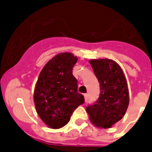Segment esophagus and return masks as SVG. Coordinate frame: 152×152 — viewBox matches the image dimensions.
I'll list each match as a JSON object with an SVG mask.
<instances>
[{
  "instance_id": "1",
  "label": "esophagus",
  "mask_w": 152,
  "mask_h": 152,
  "mask_svg": "<svg viewBox=\"0 0 152 152\" xmlns=\"http://www.w3.org/2000/svg\"><path fill=\"white\" fill-rule=\"evenodd\" d=\"M83 96H84V99L85 100L88 99V94H84V95H83Z\"/></svg>"
}]
</instances>
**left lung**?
<instances>
[{
	"mask_svg": "<svg viewBox=\"0 0 152 152\" xmlns=\"http://www.w3.org/2000/svg\"><path fill=\"white\" fill-rule=\"evenodd\" d=\"M100 85V95L95 104L86 111L93 125L110 129L126 113L129 93L125 74L120 65L110 59L89 61Z\"/></svg>",
	"mask_w": 152,
	"mask_h": 152,
	"instance_id": "obj_1",
	"label": "left lung"
}]
</instances>
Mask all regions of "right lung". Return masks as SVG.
<instances>
[{
	"mask_svg": "<svg viewBox=\"0 0 152 152\" xmlns=\"http://www.w3.org/2000/svg\"><path fill=\"white\" fill-rule=\"evenodd\" d=\"M77 60L71 53H60L39 74L34 91V106L40 118L51 129L64 126L72 112L84 102L72 71Z\"/></svg>",
	"mask_w": 152,
	"mask_h": 152,
	"instance_id": "add662e5",
	"label": "right lung"
}]
</instances>
